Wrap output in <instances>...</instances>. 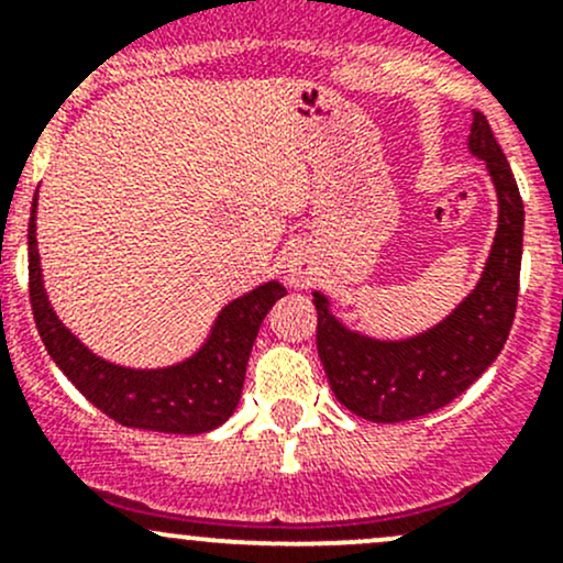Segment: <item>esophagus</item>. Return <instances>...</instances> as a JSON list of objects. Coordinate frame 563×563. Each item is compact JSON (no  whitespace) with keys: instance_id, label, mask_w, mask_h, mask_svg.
Returning <instances> with one entry per match:
<instances>
[{"instance_id":"esophagus-1","label":"esophagus","mask_w":563,"mask_h":563,"mask_svg":"<svg viewBox=\"0 0 563 563\" xmlns=\"http://www.w3.org/2000/svg\"><path fill=\"white\" fill-rule=\"evenodd\" d=\"M288 272H291V280L297 283V286H308V283L316 277L313 255L305 253V250L294 253L291 261H288Z\"/></svg>"}]
</instances>
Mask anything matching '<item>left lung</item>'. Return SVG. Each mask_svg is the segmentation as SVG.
<instances>
[{"instance_id":"1","label":"left lung","mask_w":563,"mask_h":563,"mask_svg":"<svg viewBox=\"0 0 563 563\" xmlns=\"http://www.w3.org/2000/svg\"><path fill=\"white\" fill-rule=\"evenodd\" d=\"M468 152L485 163L498 198V229L474 291L444 321L400 340L345 327L313 291L318 356L334 397L367 422H406L463 395L501 354L515 321L523 258V198L490 124L474 111Z\"/></svg>"}]
</instances>
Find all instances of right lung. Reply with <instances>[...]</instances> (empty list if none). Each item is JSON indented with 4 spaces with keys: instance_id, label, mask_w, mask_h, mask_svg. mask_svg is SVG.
<instances>
[{
    "instance_id": "obj_1",
    "label": "right lung",
    "mask_w": 563,
    "mask_h": 563,
    "mask_svg": "<svg viewBox=\"0 0 563 563\" xmlns=\"http://www.w3.org/2000/svg\"><path fill=\"white\" fill-rule=\"evenodd\" d=\"M30 299L45 351L92 406L124 428L198 435L220 428L236 411L250 349L272 305L286 297L277 280L231 299L187 360L166 367H124L89 351L54 313L37 253V196L30 218Z\"/></svg>"
}]
</instances>
